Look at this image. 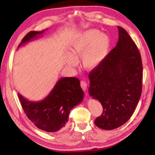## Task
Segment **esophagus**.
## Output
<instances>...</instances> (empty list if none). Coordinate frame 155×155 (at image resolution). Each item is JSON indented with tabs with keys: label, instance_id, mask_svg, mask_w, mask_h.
<instances>
[{
	"label": "esophagus",
	"instance_id": "obj_1",
	"mask_svg": "<svg viewBox=\"0 0 155 155\" xmlns=\"http://www.w3.org/2000/svg\"><path fill=\"white\" fill-rule=\"evenodd\" d=\"M81 87L83 89V90L84 91L86 90V89H87V84L86 83V81H81Z\"/></svg>",
	"mask_w": 155,
	"mask_h": 155
}]
</instances>
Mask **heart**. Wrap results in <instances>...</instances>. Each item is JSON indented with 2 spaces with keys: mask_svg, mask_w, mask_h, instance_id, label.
Listing matches in <instances>:
<instances>
[{
  "mask_svg": "<svg viewBox=\"0 0 155 155\" xmlns=\"http://www.w3.org/2000/svg\"><path fill=\"white\" fill-rule=\"evenodd\" d=\"M109 38L98 30L89 29L77 35L72 41L70 54L66 55V64L74 68L82 58L83 68L93 70L100 66L109 48Z\"/></svg>",
  "mask_w": 155,
  "mask_h": 155,
  "instance_id": "b5f03b06",
  "label": "heart"
}]
</instances>
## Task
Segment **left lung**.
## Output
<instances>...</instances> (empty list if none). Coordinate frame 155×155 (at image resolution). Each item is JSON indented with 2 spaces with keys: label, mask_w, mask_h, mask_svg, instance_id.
<instances>
[{
  "label": "left lung",
  "mask_w": 155,
  "mask_h": 155,
  "mask_svg": "<svg viewBox=\"0 0 155 155\" xmlns=\"http://www.w3.org/2000/svg\"><path fill=\"white\" fill-rule=\"evenodd\" d=\"M118 41L96 69L91 70L89 93L98 100L103 114L94 121L104 130L121 127L134 113L142 91V61L137 46L117 27Z\"/></svg>",
  "instance_id": "obj_1"
}]
</instances>
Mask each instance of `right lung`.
Segmentation results:
<instances>
[{
	"mask_svg": "<svg viewBox=\"0 0 155 155\" xmlns=\"http://www.w3.org/2000/svg\"><path fill=\"white\" fill-rule=\"evenodd\" d=\"M44 31H30L18 48L39 38ZM18 95L28 118L40 129L54 133L65 127L70 110L82 102L84 92L77 78L62 77L42 101H31L19 93Z\"/></svg>",
	"mask_w": 155,
	"mask_h": 155,
	"instance_id": "add662e5",
	"label": "right lung"
}]
</instances>
